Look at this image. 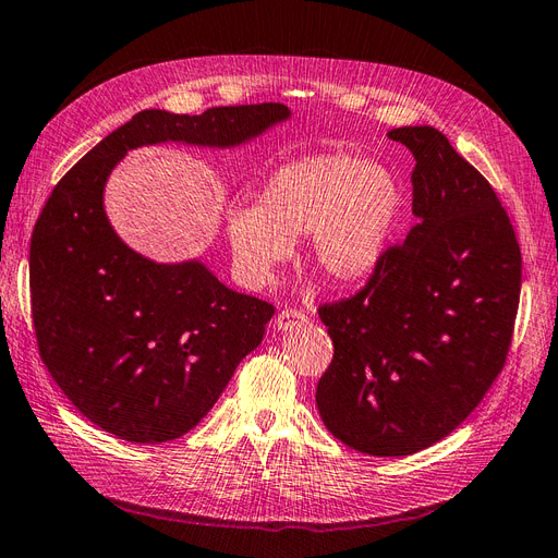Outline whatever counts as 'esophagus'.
Masks as SVG:
<instances>
[{
    "label": "esophagus",
    "instance_id": "34e87169",
    "mask_svg": "<svg viewBox=\"0 0 558 558\" xmlns=\"http://www.w3.org/2000/svg\"><path fill=\"white\" fill-rule=\"evenodd\" d=\"M304 323H308V316L304 311H299V308H284V311H280L278 313V320H276V325H278V330H294V327H299V325H304Z\"/></svg>",
    "mask_w": 558,
    "mask_h": 558
}]
</instances>
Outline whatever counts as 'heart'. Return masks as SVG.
<instances>
[{"instance_id":"heart-1","label":"heart","mask_w":558,"mask_h":558,"mask_svg":"<svg viewBox=\"0 0 558 558\" xmlns=\"http://www.w3.org/2000/svg\"><path fill=\"white\" fill-rule=\"evenodd\" d=\"M403 205L401 181L387 167L349 153L311 155L274 171L259 205L228 211L226 233L247 284H264L306 233L313 268L355 282L384 262Z\"/></svg>"}]
</instances>
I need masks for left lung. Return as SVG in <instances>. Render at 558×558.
<instances>
[{
  "mask_svg": "<svg viewBox=\"0 0 558 558\" xmlns=\"http://www.w3.org/2000/svg\"><path fill=\"white\" fill-rule=\"evenodd\" d=\"M389 138L415 155L417 226L349 299L318 308L335 355L316 403L330 434L403 457L454 432L502 373L521 250L493 185L434 126Z\"/></svg>",
  "mask_w": 558,
  "mask_h": 558,
  "instance_id": "obj_1",
  "label": "left lung"
}]
</instances>
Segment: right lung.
I'll list each match as a JSON object with an SVG mask.
<instances>
[{"label": "right lung", "mask_w": 558, "mask_h": 558, "mask_svg": "<svg viewBox=\"0 0 558 558\" xmlns=\"http://www.w3.org/2000/svg\"><path fill=\"white\" fill-rule=\"evenodd\" d=\"M288 118L282 104L141 110L56 183L31 240L35 337L68 401L104 432L130 442L189 434L276 313L203 262L155 264L126 247L104 209L110 171L132 148H233Z\"/></svg>", "instance_id": "obj_1"}]
</instances>
